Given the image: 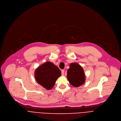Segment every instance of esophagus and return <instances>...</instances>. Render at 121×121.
Wrapping results in <instances>:
<instances>
[{
	"label": "esophagus",
	"instance_id": "1",
	"mask_svg": "<svg viewBox=\"0 0 121 121\" xmlns=\"http://www.w3.org/2000/svg\"><path fill=\"white\" fill-rule=\"evenodd\" d=\"M64 73H65V70H64V69H62L61 70V74L62 75H64Z\"/></svg>",
	"mask_w": 121,
	"mask_h": 121
}]
</instances>
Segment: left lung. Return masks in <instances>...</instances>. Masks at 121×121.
Instances as JSON below:
<instances>
[{"instance_id": "1", "label": "left lung", "mask_w": 121, "mask_h": 121, "mask_svg": "<svg viewBox=\"0 0 121 121\" xmlns=\"http://www.w3.org/2000/svg\"><path fill=\"white\" fill-rule=\"evenodd\" d=\"M67 78L70 84L78 87L84 84L85 76L83 68L78 64L71 63L67 71Z\"/></svg>"}]
</instances>
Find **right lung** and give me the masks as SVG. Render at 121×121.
<instances>
[{"label":"right lung","mask_w":121,"mask_h":121,"mask_svg":"<svg viewBox=\"0 0 121 121\" xmlns=\"http://www.w3.org/2000/svg\"><path fill=\"white\" fill-rule=\"evenodd\" d=\"M61 74V72L57 67L52 63L47 62L35 70V78L38 84L46 89L50 90Z\"/></svg>","instance_id":"obj_1"}]
</instances>
